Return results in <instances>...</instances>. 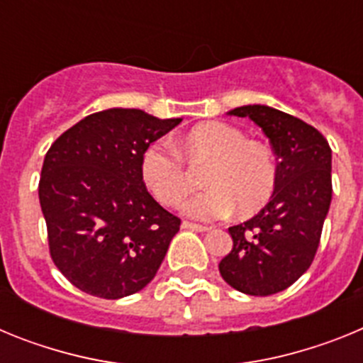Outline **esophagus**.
Listing matches in <instances>:
<instances>
[{"label":"esophagus","mask_w":363,"mask_h":363,"mask_svg":"<svg viewBox=\"0 0 363 363\" xmlns=\"http://www.w3.org/2000/svg\"><path fill=\"white\" fill-rule=\"evenodd\" d=\"M182 227H184V229H189V230H196V233H207V230H211V227L198 225V223H191V221H184V223H182Z\"/></svg>","instance_id":"obj_1"}]
</instances>
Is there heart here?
I'll return each mask as SVG.
<instances>
[{
	"instance_id": "1",
	"label": "heart",
	"mask_w": 363,
	"mask_h": 363,
	"mask_svg": "<svg viewBox=\"0 0 363 363\" xmlns=\"http://www.w3.org/2000/svg\"><path fill=\"white\" fill-rule=\"evenodd\" d=\"M182 157L191 163L209 162L201 176L207 189L184 205V213L192 220L225 218L234 205L240 214H251L267 203L277 187V160L267 145L247 140L233 125L205 121L187 130L174 149L154 142L143 150V184L160 203L169 207L182 203L191 189Z\"/></svg>"
}]
</instances>
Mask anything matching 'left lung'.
I'll return each mask as SVG.
<instances>
[{
    "label": "left lung",
    "instance_id": "obj_1",
    "mask_svg": "<svg viewBox=\"0 0 363 363\" xmlns=\"http://www.w3.org/2000/svg\"><path fill=\"white\" fill-rule=\"evenodd\" d=\"M230 116L251 118L278 156L271 200L251 220L229 227L233 251L221 278L240 293L269 296L311 267L333 198L331 147L313 125L267 105H243Z\"/></svg>",
    "mask_w": 363,
    "mask_h": 363
}]
</instances>
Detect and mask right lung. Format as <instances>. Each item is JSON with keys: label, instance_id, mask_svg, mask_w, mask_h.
Listing matches in <instances>:
<instances>
[{"label": "right lung", "instance_id": "1", "mask_svg": "<svg viewBox=\"0 0 363 363\" xmlns=\"http://www.w3.org/2000/svg\"><path fill=\"white\" fill-rule=\"evenodd\" d=\"M179 121L107 108L65 130L45 154L38 192L50 258L83 293L118 300L156 277L182 221L150 196L140 162Z\"/></svg>", "mask_w": 363, "mask_h": 363}]
</instances>
